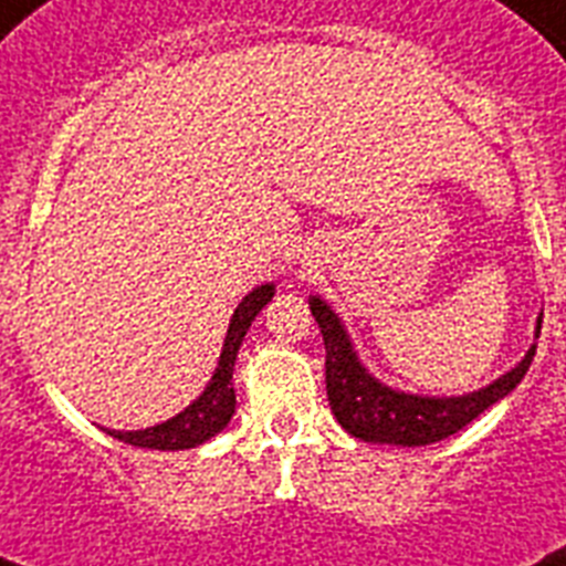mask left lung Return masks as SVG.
<instances>
[{
    "label": "left lung",
    "mask_w": 566,
    "mask_h": 566,
    "mask_svg": "<svg viewBox=\"0 0 566 566\" xmlns=\"http://www.w3.org/2000/svg\"><path fill=\"white\" fill-rule=\"evenodd\" d=\"M308 305L314 319H317L323 344H326V390L332 413L353 438L367 440V443L426 447V443L455 434V431L464 429L467 422H473L479 413L488 411L491 405L505 399L523 381L537 349L535 344L528 346L523 361L514 364L505 376L479 387L473 394H408V390H396V387L385 385L381 378H376L364 367L344 319L337 317L326 300L308 296ZM541 323H544V317H537L535 337H541Z\"/></svg>",
    "instance_id": "left-lung-1"
}]
</instances>
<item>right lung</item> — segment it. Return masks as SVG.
<instances>
[{
  "label": "right lung",
  "instance_id": "right-lung-1",
  "mask_svg": "<svg viewBox=\"0 0 566 566\" xmlns=\"http://www.w3.org/2000/svg\"><path fill=\"white\" fill-rule=\"evenodd\" d=\"M275 296V284H258L252 291L240 300V305L231 314L229 332H226V340H222L220 361H217V370H213L211 381L205 385V390L196 396L193 402L179 411L170 420L158 422V426H149V429L137 431H117L105 429L108 434H114L123 443H132V447L140 449H161V452H176V449H193L202 447L205 440H211L213 434H220L226 426H229L231 413H234V387H231V376H234V361H238V349L247 337L252 319L261 314L266 302Z\"/></svg>",
  "mask_w": 566,
  "mask_h": 566
}]
</instances>
